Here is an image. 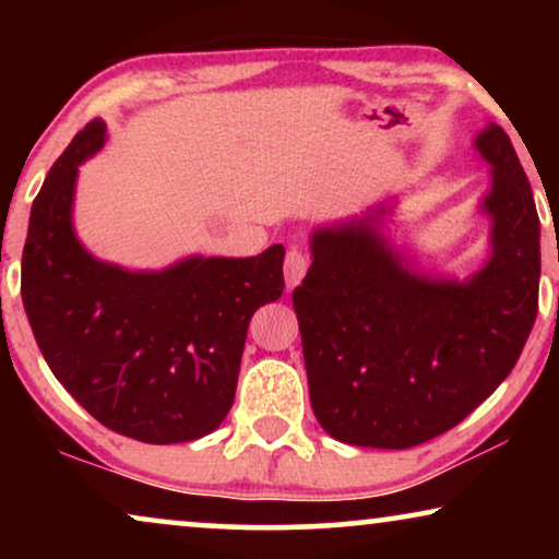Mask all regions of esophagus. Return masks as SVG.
I'll return each mask as SVG.
<instances>
[{"label": "esophagus", "instance_id": "1", "mask_svg": "<svg viewBox=\"0 0 559 559\" xmlns=\"http://www.w3.org/2000/svg\"><path fill=\"white\" fill-rule=\"evenodd\" d=\"M310 266V257L305 254L300 247H289L287 257H285V280H287V289L297 287L305 277Z\"/></svg>", "mask_w": 559, "mask_h": 559}]
</instances>
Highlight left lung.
I'll list each match as a JSON object with an SVG mask.
<instances>
[{
	"label": "left lung",
	"instance_id": "8db88e82",
	"mask_svg": "<svg viewBox=\"0 0 559 559\" xmlns=\"http://www.w3.org/2000/svg\"><path fill=\"white\" fill-rule=\"evenodd\" d=\"M493 165V257L465 285L402 270L369 224L312 236L295 287L310 404L348 445L415 448L463 423L514 369L539 308V216L501 127L478 134Z\"/></svg>",
	"mask_w": 559,
	"mask_h": 559
}]
</instances>
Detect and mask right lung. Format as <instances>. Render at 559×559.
I'll list each match as a JSON object with an SVG mask.
<instances>
[{"label":"right lung","instance_id":"obj_1","mask_svg":"<svg viewBox=\"0 0 559 559\" xmlns=\"http://www.w3.org/2000/svg\"><path fill=\"white\" fill-rule=\"evenodd\" d=\"M88 121L50 167L29 213L22 302L50 371L109 430L170 445L198 440L234 404L249 320L285 289V247L124 272L75 241V170L104 144Z\"/></svg>","mask_w":559,"mask_h":559}]
</instances>
